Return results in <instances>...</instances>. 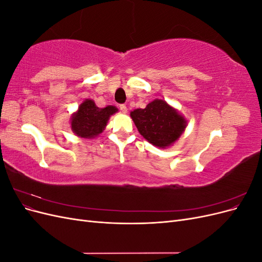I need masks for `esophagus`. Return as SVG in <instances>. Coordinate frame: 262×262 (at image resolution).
I'll return each mask as SVG.
<instances>
[{"label": "esophagus", "instance_id": "1", "mask_svg": "<svg viewBox=\"0 0 262 262\" xmlns=\"http://www.w3.org/2000/svg\"><path fill=\"white\" fill-rule=\"evenodd\" d=\"M119 109H120L123 114L128 113V108H126L125 105H119Z\"/></svg>", "mask_w": 262, "mask_h": 262}]
</instances>
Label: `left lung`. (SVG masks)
<instances>
[{"label":"left lung","mask_w":262,"mask_h":262,"mask_svg":"<svg viewBox=\"0 0 262 262\" xmlns=\"http://www.w3.org/2000/svg\"><path fill=\"white\" fill-rule=\"evenodd\" d=\"M130 116L141 136L162 148L178 140L187 125L184 117L161 99L149 102L144 109L133 110Z\"/></svg>","instance_id":"left-lung-1"}]
</instances>
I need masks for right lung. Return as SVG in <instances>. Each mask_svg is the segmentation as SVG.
<instances>
[{
  "instance_id": "add662e5",
  "label": "right lung",
  "mask_w": 262,
  "mask_h": 262,
  "mask_svg": "<svg viewBox=\"0 0 262 262\" xmlns=\"http://www.w3.org/2000/svg\"><path fill=\"white\" fill-rule=\"evenodd\" d=\"M117 112L118 109L114 106L98 108L93 100L86 99L71 119L72 130L81 138L97 137L104 130L109 117Z\"/></svg>"
}]
</instances>
